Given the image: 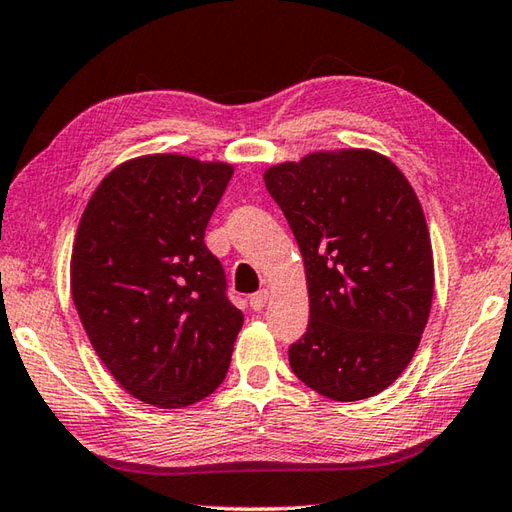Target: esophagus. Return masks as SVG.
I'll list each match as a JSON object with an SVG mask.
<instances>
[{
    "instance_id": "34e87169",
    "label": "esophagus",
    "mask_w": 512,
    "mask_h": 512,
    "mask_svg": "<svg viewBox=\"0 0 512 512\" xmlns=\"http://www.w3.org/2000/svg\"><path fill=\"white\" fill-rule=\"evenodd\" d=\"M267 298H269L267 289H260V292L249 296V305H252L254 312H260V310H263V307L267 305Z\"/></svg>"
}]
</instances>
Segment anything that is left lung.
Listing matches in <instances>:
<instances>
[{"mask_svg": "<svg viewBox=\"0 0 512 512\" xmlns=\"http://www.w3.org/2000/svg\"><path fill=\"white\" fill-rule=\"evenodd\" d=\"M263 178L294 231L310 294L292 372L327 399H370L408 368L430 316L435 263L421 202L372 149L314 151Z\"/></svg>", "mask_w": 512, "mask_h": 512, "instance_id": "8db88e82", "label": "left lung"}]
</instances>
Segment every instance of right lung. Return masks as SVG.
<instances>
[{
  "label": "right lung",
  "instance_id": "obj_1",
  "mask_svg": "<svg viewBox=\"0 0 512 512\" xmlns=\"http://www.w3.org/2000/svg\"><path fill=\"white\" fill-rule=\"evenodd\" d=\"M231 176L229 162L133 158L106 173L77 225V314L113 379L149 406H191L227 376L243 312L205 229Z\"/></svg>",
  "mask_w": 512,
  "mask_h": 512
}]
</instances>
